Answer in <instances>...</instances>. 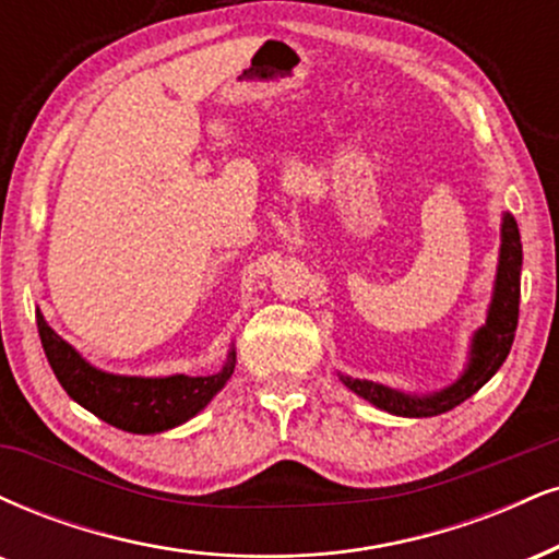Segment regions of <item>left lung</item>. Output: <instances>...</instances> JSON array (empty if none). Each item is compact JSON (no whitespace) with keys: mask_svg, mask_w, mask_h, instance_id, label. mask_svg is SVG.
I'll return each instance as SVG.
<instances>
[{"mask_svg":"<svg viewBox=\"0 0 559 559\" xmlns=\"http://www.w3.org/2000/svg\"><path fill=\"white\" fill-rule=\"evenodd\" d=\"M521 265H523V247L518 224L510 213H502L500 224V258H497L492 301H489L487 320L479 331L472 335L468 346V361L463 367L461 378L450 382L448 388L435 390V393H403V390L388 388L382 382L348 378L338 374L341 382L348 390H354L359 399H365L380 412L406 416V419H425V416L445 414L459 403L487 385L495 378L497 369L508 359L510 346H513L515 328H518V301H521Z\"/></svg>","mask_w":559,"mask_h":559,"instance_id":"8db88e82","label":"left lung"}]
</instances>
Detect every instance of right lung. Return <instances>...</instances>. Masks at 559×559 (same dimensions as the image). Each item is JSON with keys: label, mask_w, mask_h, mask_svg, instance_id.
<instances>
[{"label": "right lung", "mask_w": 559, "mask_h": 559, "mask_svg": "<svg viewBox=\"0 0 559 559\" xmlns=\"http://www.w3.org/2000/svg\"><path fill=\"white\" fill-rule=\"evenodd\" d=\"M36 322L46 359L67 395L106 425L132 435L166 432L190 421L226 385L237 365V348H231L218 372L200 374V378L190 374L140 378V374L106 372L93 367L75 346L57 335L41 309H36Z\"/></svg>", "instance_id": "right-lung-1"}]
</instances>
